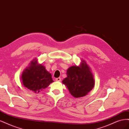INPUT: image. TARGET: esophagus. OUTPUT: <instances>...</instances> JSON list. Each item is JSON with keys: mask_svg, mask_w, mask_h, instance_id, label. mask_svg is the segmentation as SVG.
<instances>
[{"mask_svg": "<svg viewBox=\"0 0 129 129\" xmlns=\"http://www.w3.org/2000/svg\"><path fill=\"white\" fill-rule=\"evenodd\" d=\"M56 81H61V78H57L56 79Z\"/></svg>", "mask_w": 129, "mask_h": 129, "instance_id": "34e87169", "label": "esophagus"}]
</instances>
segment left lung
I'll return each mask as SVG.
<instances>
[{
  "label": "left lung",
  "instance_id": "left-lung-1",
  "mask_svg": "<svg viewBox=\"0 0 129 129\" xmlns=\"http://www.w3.org/2000/svg\"><path fill=\"white\" fill-rule=\"evenodd\" d=\"M67 75L68 77L63 80V83L74 97L85 96L94 86L93 74L84 60L80 66L70 67L67 71Z\"/></svg>",
  "mask_w": 129,
  "mask_h": 129
}]
</instances>
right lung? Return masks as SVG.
Returning a JSON list of instances; mask_svg holds the SVG:
<instances>
[{
	"label": "right lung",
	"mask_w": 129,
	"mask_h": 129,
	"mask_svg": "<svg viewBox=\"0 0 129 129\" xmlns=\"http://www.w3.org/2000/svg\"><path fill=\"white\" fill-rule=\"evenodd\" d=\"M34 60L31 62L29 67L23 71L22 80L24 87L35 93H39L53 81L51 74L44 66L37 64L36 60Z\"/></svg>",
	"instance_id": "1"
}]
</instances>
